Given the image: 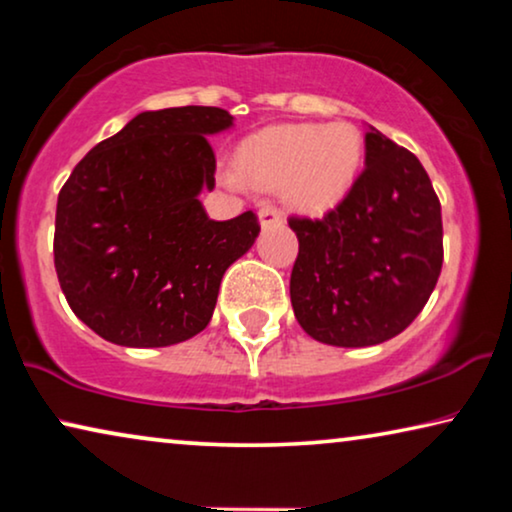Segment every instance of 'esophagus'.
<instances>
[{
  "mask_svg": "<svg viewBox=\"0 0 512 512\" xmlns=\"http://www.w3.org/2000/svg\"><path fill=\"white\" fill-rule=\"evenodd\" d=\"M258 221H261L263 228L277 226V223H282V212L275 205H263L258 209Z\"/></svg>",
  "mask_w": 512,
  "mask_h": 512,
  "instance_id": "1",
  "label": "esophagus"
}]
</instances>
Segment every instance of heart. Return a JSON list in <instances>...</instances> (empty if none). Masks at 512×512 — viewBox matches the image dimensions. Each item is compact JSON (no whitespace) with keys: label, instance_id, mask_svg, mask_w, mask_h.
Masks as SVG:
<instances>
[{"label":"heart","instance_id":"b5f03b06","mask_svg":"<svg viewBox=\"0 0 512 512\" xmlns=\"http://www.w3.org/2000/svg\"><path fill=\"white\" fill-rule=\"evenodd\" d=\"M363 160V137L356 125H275L240 144L237 165L223 172L228 186L247 181L263 188H284V198L305 212L338 205L352 188Z\"/></svg>","mask_w":512,"mask_h":512}]
</instances>
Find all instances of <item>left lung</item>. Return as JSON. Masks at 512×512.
Returning <instances> with one entry per match:
<instances>
[{"instance_id": "obj_1", "label": "left lung", "mask_w": 512, "mask_h": 512, "mask_svg": "<svg viewBox=\"0 0 512 512\" xmlns=\"http://www.w3.org/2000/svg\"><path fill=\"white\" fill-rule=\"evenodd\" d=\"M291 305L310 338L370 347L405 331L443 268V219L415 153L366 132V170L324 219L291 216Z\"/></svg>"}]
</instances>
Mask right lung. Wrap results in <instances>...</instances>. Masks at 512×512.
<instances>
[{
	"mask_svg": "<svg viewBox=\"0 0 512 512\" xmlns=\"http://www.w3.org/2000/svg\"><path fill=\"white\" fill-rule=\"evenodd\" d=\"M219 107L142 111L74 167L58 195L55 272L83 324L121 347H170L209 324L221 277L258 237L244 212L209 219V135L228 130Z\"/></svg>",
	"mask_w": 512,
	"mask_h": 512,
	"instance_id": "obj_1",
	"label": "right lung"
}]
</instances>
